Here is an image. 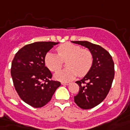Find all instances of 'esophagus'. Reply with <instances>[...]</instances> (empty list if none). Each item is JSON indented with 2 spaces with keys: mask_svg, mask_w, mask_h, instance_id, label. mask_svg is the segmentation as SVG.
<instances>
[{
  "mask_svg": "<svg viewBox=\"0 0 130 130\" xmlns=\"http://www.w3.org/2000/svg\"><path fill=\"white\" fill-rule=\"evenodd\" d=\"M61 84L62 85H69L70 84V82H61Z\"/></svg>",
  "mask_w": 130,
  "mask_h": 130,
  "instance_id": "obj_1",
  "label": "esophagus"
}]
</instances>
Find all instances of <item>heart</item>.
<instances>
[{
    "label": "heart",
    "mask_w": 130,
    "mask_h": 130,
    "mask_svg": "<svg viewBox=\"0 0 130 130\" xmlns=\"http://www.w3.org/2000/svg\"><path fill=\"white\" fill-rule=\"evenodd\" d=\"M58 55L48 53L45 56V65L51 71L56 72L62 68L63 61H66L64 70L57 72L55 78L62 82L72 80L77 75L84 77L90 71L93 63V56L91 51L70 43L59 46Z\"/></svg>",
    "instance_id": "1"
}]
</instances>
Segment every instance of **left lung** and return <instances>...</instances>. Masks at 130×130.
Masks as SVG:
<instances>
[{
    "mask_svg": "<svg viewBox=\"0 0 130 130\" xmlns=\"http://www.w3.org/2000/svg\"><path fill=\"white\" fill-rule=\"evenodd\" d=\"M73 43L88 48L93 56V63L83 79L77 81L79 93L74 96L75 103L82 109H90L106 99L114 79V62L110 53L101 46L86 41Z\"/></svg>",
    "mask_w": 130,
    "mask_h": 130,
    "instance_id": "left-lung-1",
    "label": "left lung"
}]
</instances>
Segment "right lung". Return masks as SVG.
<instances>
[{
	"mask_svg": "<svg viewBox=\"0 0 130 130\" xmlns=\"http://www.w3.org/2000/svg\"><path fill=\"white\" fill-rule=\"evenodd\" d=\"M58 42H35L18 51L12 60L11 76L14 89L20 99L34 108L49 102L60 82L52 79L45 66L47 52Z\"/></svg>",
	"mask_w": 130,
	"mask_h": 130,
	"instance_id": "1",
	"label": "right lung"
}]
</instances>
